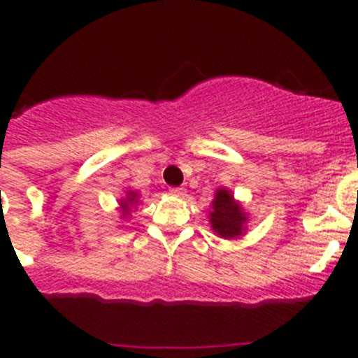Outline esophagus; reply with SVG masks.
Here are the masks:
<instances>
[{
  "label": "esophagus",
  "instance_id": "1",
  "mask_svg": "<svg viewBox=\"0 0 358 358\" xmlns=\"http://www.w3.org/2000/svg\"><path fill=\"white\" fill-rule=\"evenodd\" d=\"M170 194L176 195V197H185L186 189L185 188H170Z\"/></svg>",
  "mask_w": 358,
  "mask_h": 358
}]
</instances>
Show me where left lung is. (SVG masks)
<instances>
[{
	"label": "left lung",
	"instance_id": "left-lung-1",
	"mask_svg": "<svg viewBox=\"0 0 358 358\" xmlns=\"http://www.w3.org/2000/svg\"><path fill=\"white\" fill-rule=\"evenodd\" d=\"M211 208H213L210 215L211 227L218 235L224 238H235V236L242 235L245 215L242 213L240 206L233 201V195L227 189H218Z\"/></svg>",
	"mask_w": 358,
	"mask_h": 358
}]
</instances>
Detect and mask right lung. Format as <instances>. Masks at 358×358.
I'll list each match as a JSON object with an SVG mask.
<instances>
[{
    "instance_id": "add662e5",
    "label": "right lung",
    "mask_w": 358,
    "mask_h": 358,
    "mask_svg": "<svg viewBox=\"0 0 358 358\" xmlns=\"http://www.w3.org/2000/svg\"><path fill=\"white\" fill-rule=\"evenodd\" d=\"M136 197H138V195H136L134 192H129L127 202H123V208H125V211H129V204H132V202H136Z\"/></svg>"
}]
</instances>
